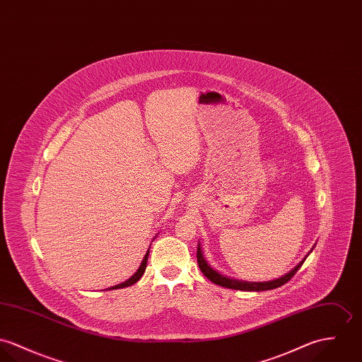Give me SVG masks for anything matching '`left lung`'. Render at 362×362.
<instances>
[{"instance_id": "1", "label": "left lung", "mask_w": 362, "mask_h": 362, "mask_svg": "<svg viewBox=\"0 0 362 362\" xmlns=\"http://www.w3.org/2000/svg\"><path fill=\"white\" fill-rule=\"evenodd\" d=\"M308 257V254H307ZM305 258L294 268L291 269L288 274H286L284 276H281L279 279H275V281H238V279H232V278H228L222 274H219L218 271H215L204 258L202 255V250H201L200 244L197 247V262H199V267H200L201 272L204 274L205 278H208L209 281L215 284H219L222 287H228V288H235V290H243V291H264V290H272V288H276V287H281L284 283L290 281L296 272L301 268V265L304 264Z\"/></svg>"}]
</instances>
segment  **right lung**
<instances>
[{"mask_svg": "<svg viewBox=\"0 0 362 362\" xmlns=\"http://www.w3.org/2000/svg\"><path fill=\"white\" fill-rule=\"evenodd\" d=\"M148 254H150V248L147 250V254L144 255V258H143V261H141V265L139 267L137 272H136V274H134L132 278H129L127 281H123V283H119V284H117V286H112V287H110L108 290H115V288L127 287V286H132V284H134L136 281H140V278L143 276V274H144V271H146V268H147V259H148Z\"/></svg>", "mask_w": 362, "mask_h": 362, "instance_id": "add662e5", "label": "right lung"}]
</instances>
